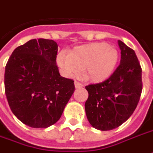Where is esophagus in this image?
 <instances>
[{"mask_svg":"<svg viewBox=\"0 0 153 153\" xmlns=\"http://www.w3.org/2000/svg\"><path fill=\"white\" fill-rule=\"evenodd\" d=\"M74 86L76 88H82L83 87V84H81L80 82H78V81H75L74 82Z\"/></svg>","mask_w":153,"mask_h":153,"instance_id":"esophagus-1","label":"esophagus"}]
</instances>
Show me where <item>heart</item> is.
Masks as SVG:
<instances>
[{"mask_svg":"<svg viewBox=\"0 0 153 153\" xmlns=\"http://www.w3.org/2000/svg\"><path fill=\"white\" fill-rule=\"evenodd\" d=\"M118 57L117 50L108 44L92 43L74 48L69 55L59 54L57 63L68 76H76L84 70L86 79L102 82L114 73Z\"/></svg>","mask_w":153,"mask_h":153,"instance_id":"b5f03b06","label":"heart"}]
</instances>
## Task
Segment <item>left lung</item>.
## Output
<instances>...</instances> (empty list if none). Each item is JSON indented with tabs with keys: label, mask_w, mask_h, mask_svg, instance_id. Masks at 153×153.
<instances>
[{
	"label": "left lung",
	"mask_w": 153,
	"mask_h": 153,
	"mask_svg": "<svg viewBox=\"0 0 153 153\" xmlns=\"http://www.w3.org/2000/svg\"><path fill=\"white\" fill-rule=\"evenodd\" d=\"M120 65L102 83L87 85L85 112L96 129L108 131L119 127L136 109L143 89L142 68L135 51L118 40Z\"/></svg>",
	"instance_id": "8db88e82"
}]
</instances>
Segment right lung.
Returning <instances> with one entry per match:
<instances>
[{"label":"right lung","mask_w":153,"mask_h":153,"mask_svg":"<svg viewBox=\"0 0 153 153\" xmlns=\"http://www.w3.org/2000/svg\"><path fill=\"white\" fill-rule=\"evenodd\" d=\"M57 53L53 39H33L17 47L6 63V99L14 115L29 127L54 124L74 91V80L59 74Z\"/></svg>","instance_id":"obj_1"}]
</instances>
